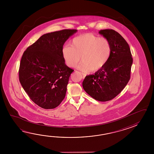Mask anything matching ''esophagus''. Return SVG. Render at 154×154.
<instances>
[{
	"label": "esophagus",
	"instance_id": "1",
	"mask_svg": "<svg viewBox=\"0 0 154 154\" xmlns=\"http://www.w3.org/2000/svg\"><path fill=\"white\" fill-rule=\"evenodd\" d=\"M82 78H85V76H86L85 74H83V73H82Z\"/></svg>",
	"mask_w": 154,
	"mask_h": 154
}]
</instances>
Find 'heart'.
<instances>
[{"instance_id":"obj_1","label":"heart","mask_w":154,"mask_h":154,"mask_svg":"<svg viewBox=\"0 0 154 154\" xmlns=\"http://www.w3.org/2000/svg\"><path fill=\"white\" fill-rule=\"evenodd\" d=\"M111 43L105 37H100L91 33L74 37L70 45L62 49L63 58L66 66L75 68L81 60L79 69L84 72H97L101 69L111 55Z\"/></svg>"}]
</instances>
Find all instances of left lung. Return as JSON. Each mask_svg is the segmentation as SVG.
Wrapping results in <instances>:
<instances>
[{
	"label": "left lung",
	"mask_w": 154,
	"mask_h": 154,
	"mask_svg": "<svg viewBox=\"0 0 154 154\" xmlns=\"http://www.w3.org/2000/svg\"><path fill=\"white\" fill-rule=\"evenodd\" d=\"M99 33L111 43V55L103 68L95 74L85 77L82 87L96 100L108 101L121 93L128 84L133 58L128 43L119 33L105 29L100 30Z\"/></svg>",
	"instance_id": "1"
}]
</instances>
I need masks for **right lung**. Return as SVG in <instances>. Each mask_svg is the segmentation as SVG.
Returning a JSON list of instances; mask_svg holds the SVG:
<instances>
[{"label": "right lung", "mask_w": 154, "mask_h": 154, "mask_svg": "<svg viewBox=\"0 0 154 154\" xmlns=\"http://www.w3.org/2000/svg\"><path fill=\"white\" fill-rule=\"evenodd\" d=\"M76 29H62L43 35L23 52L20 62V84L30 99L45 109L58 106L66 96L74 70L66 66L62 49Z\"/></svg>", "instance_id": "obj_1"}]
</instances>
